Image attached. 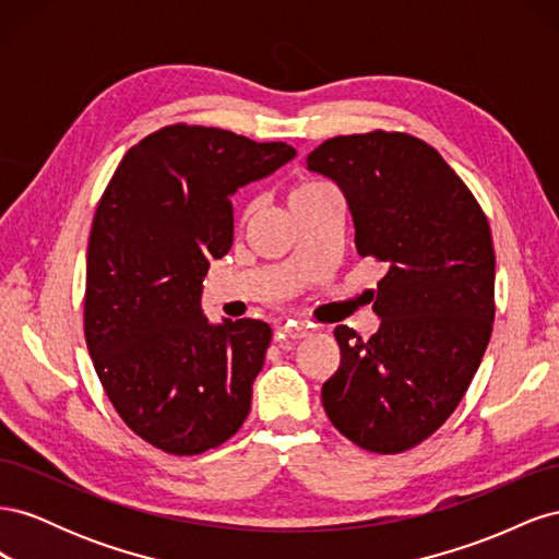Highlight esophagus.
I'll return each mask as SVG.
<instances>
[{"instance_id": "obj_1", "label": "esophagus", "mask_w": 559, "mask_h": 559, "mask_svg": "<svg viewBox=\"0 0 559 559\" xmlns=\"http://www.w3.org/2000/svg\"><path fill=\"white\" fill-rule=\"evenodd\" d=\"M282 331H284V335L286 337H292V341H300V337H306V335H310V326L308 324H302V321H286V324L282 326Z\"/></svg>"}]
</instances>
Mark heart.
<instances>
[{
	"mask_svg": "<svg viewBox=\"0 0 559 559\" xmlns=\"http://www.w3.org/2000/svg\"><path fill=\"white\" fill-rule=\"evenodd\" d=\"M319 186H324V181H302V183H298L296 189L289 193V202L310 195L312 191H317V189H319ZM247 212H249V210H247Z\"/></svg>",
	"mask_w": 559,
	"mask_h": 559,
	"instance_id": "1",
	"label": "heart"
}]
</instances>
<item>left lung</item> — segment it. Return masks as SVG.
<instances>
[{"label":"left lung","instance_id":"obj_1","mask_svg":"<svg viewBox=\"0 0 559 559\" xmlns=\"http://www.w3.org/2000/svg\"><path fill=\"white\" fill-rule=\"evenodd\" d=\"M308 170L343 191L361 257L386 265L364 341L335 326L341 366L321 386L333 427L368 452L429 438L476 376L495 321V245L478 200L441 154L405 132L341 134Z\"/></svg>","mask_w":559,"mask_h":559}]
</instances>
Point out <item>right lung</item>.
I'll return each mask as SVG.
<instances>
[{
    "label": "right lung",
    "mask_w": 559,
    "mask_h": 559,
    "mask_svg": "<svg viewBox=\"0 0 559 559\" xmlns=\"http://www.w3.org/2000/svg\"><path fill=\"white\" fill-rule=\"evenodd\" d=\"M294 156L284 142L177 123L134 144L99 198L83 331L116 413L146 443L200 454L247 419L273 331L212 324L202 280L233 245L230 198Z\"/></svg>",
    "instance_id": "obj_1"
}]
</instances>
